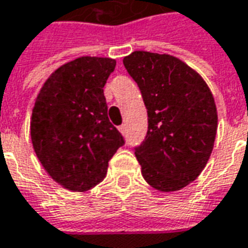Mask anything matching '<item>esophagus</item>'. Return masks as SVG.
Here are the masks:
<instances>
[{
    "mask_svg": "<svg viewBox=\"0 0 248 248\" xmlns=\"http://www.w3.org/2000/svg\"><path fill=\"white\" fill-rule=\"evenodd\" d=\"M118 130L121 134H126V124H121L118 127Z\"/></svg>",
    "mask_w": 248,
    "mask_h": 248,
    "instance_id": "esophagus-1",
    "label": "esophagus"
}]
</instances>
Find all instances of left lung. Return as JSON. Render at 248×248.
Returning <instances> with one entry per match:
<instances>
[{"mask_svg": "<svg viewBox=\"0 0 248 248\" xmlns=\"http://www.w3.org/2000/svg\"><path fill=\"white\" fill-rule=\"evenodd\" d=\"M124 65L147 108V135L134 151L142 175L158 191L182 190L213 153L218 129L213 93L199 73L170 54L137 50Z\"/></svg>", "mask_w": 248, "mask_h": 248, "instance_id": "1", "label": "left lung"}]
</instances>
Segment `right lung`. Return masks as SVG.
<instances>
[{"mask_svg":"<svg viewBox=\"0 0 248 248\" xmlns=\"http://www.w3.org/2000/svg\"><path fill=\"white\" fill-rule=\"evenodd\" d=\"M115 60L79 57L51 73L30 119L33 149L46 172L73 192L103 181L124 137L108 117L103 86Z\"/></svg>","mask_w":248,"mask_h":248,"instance_id":"add662e5","label":"right lung"}]
</instances>
